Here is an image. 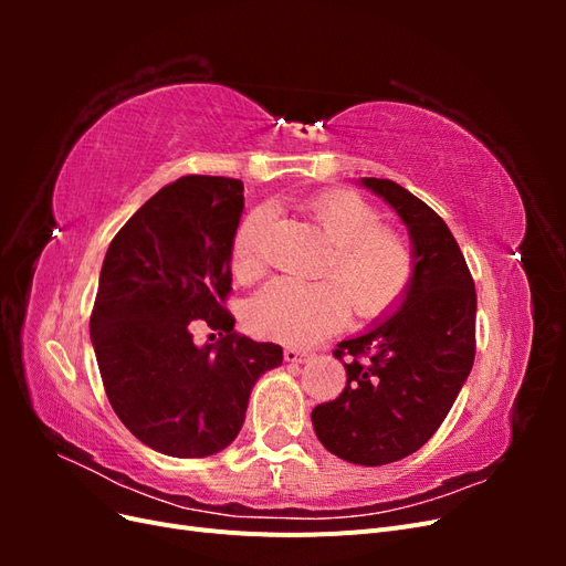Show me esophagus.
Returning a JSON list of instances; mask_svg holds the SVG:
<instances>
[{"mask_svg":"<svg viewBox=\"0 0 566 566\" xmlns=\"http://www.w3.org/2000/svg\"><path fill=\"white\" fill-rule=\"evenodd\" d=\"M283 358L287 364H304V361H310V358H312V352L300 349V347H285Z\"/></svg>","mask_w":566,"mask_h":566,"instance_id":"obj_1","label":"esophagus"}]
</instances>
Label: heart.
Returning <instances> with one entry per match:
<instances>
[{
	"instance_id": "obj_1",
	"label": "heart",
	"mask_w": 566,
	"mask_h": 566,
	"mask_svg": "<svg viewBox=\"0 0 566 566\" xmlns=\"http://www.w3.org/2000/svg\"><path fill=\"white\" fill-rule=\"evenodd\" d=\"M333 243L325 281L276 279L248 306L250 328L269 339L306 345L337 331L352 306L361 318H382L406 300L416 279V256L399 233L387 231L380 212L354 193H325L312 205ZM273 212L252 210L231 241L235 279L256 281L266 269L264 241Z\"/></svg>"
}]
</instances>
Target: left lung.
<instances>
[{
	"mask_svg": "<svg viewBox=\"0 0 566 566\" xmlns=\"http://www.w3.org/2000/svg\"><path fill=\"white\" fill-rule=\"evenodd\" d=\"M361 184L408 227L416 279L401 306L333 352L347 387L312 410L318 441L337 458L378 468L432 439L474 364L476 293L453 233L430 205L389 179Z\"/></svg>",
	"mask_w": 566,
	"mask_h": 566,
	"instance_id": "8db88e82",
	"label": "left lung"
}]
</instances>
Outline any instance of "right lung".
Masks as SVG:
<instances>
[{
	"instance_id": "right-lung-1",
	"label": "right lung",
	"mask_w": 566,
	"mask_h": 566,
	"mask_svg": "<svg viewBox=\"0 0 566 566\" xmlns=\"http://www.w3.org/2000/svg\"><path fill=\"white\" fill-rule=\"evenodd\" d=\"M241 214L243 181L181 177L132 214L101 266L90 321L101 380L127 430L165 455L227 449L254 382L283 364L224 310ZM200 322L220 333L214 346L192 342Z\"/></svg>"
}]
</instances>
